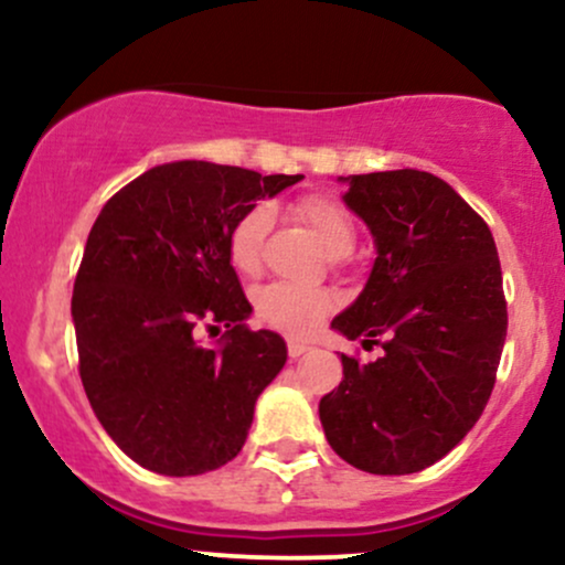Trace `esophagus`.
<instances>
[{
    "label": "esophagus",
    "instance_id": "1",
    "mask_svg": "<svg viewBox=\"0 0 565 565\" xmlns=\"http://www.w3.org/2000/svg\"><path fill=\"white\" fill-rule=\"evenodd\" d=\"M287 350H289V359H300L302 353H308L310 345L302 340H287Z\"/></svg>",
    "mask_w": 565,
    "mask_h": 565
}]
</instances>
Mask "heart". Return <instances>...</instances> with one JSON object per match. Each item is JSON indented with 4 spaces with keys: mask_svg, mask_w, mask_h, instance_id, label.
<instances>
[{
    "mask_svg": "<svg viewBox=\"0 0 565 565\" xmlns=\"http://www.w3.org/2000/svg\"><path fill=\"white\" fill-rule=\"evenodd\" d=\"M297 220H302L319 236L329 255L340 257L353 249L355 225L340 201L327 193H302L291 204ZM274 212L268 204H252L236 217L228 231V260L238 274L255 276L263 265L265 238H268ZM340 305L337 291L329 287H297L274 281L255 291V313L268 327L295 337L313 332Z\"/></svg>",
    "mask_w": 565,
    "mask_h": 565,
    "instance_id": "obj_1",
    "label": "heart"
}]
</instances>
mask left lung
<instances>
[{
    "mask_svg": "<svg viewBox=\"0 0 565 565\" xmlns=\"http://www.w3.org/2000/svg\"><path fill=\"white\" fill-rule=\"evenodd\" d=\"M345 204L372 228L377 260L332 327L385 353L342 355L321 425L353 468L406 476L446 457L489 404L508 337L502 268L486 220L436 174H353Z\"/></svg>",
    "mask_w": 565,
    "mask_h": 565,
    "instance_id": "8db88e82",
    "label": "left lung"
}]
</instances>
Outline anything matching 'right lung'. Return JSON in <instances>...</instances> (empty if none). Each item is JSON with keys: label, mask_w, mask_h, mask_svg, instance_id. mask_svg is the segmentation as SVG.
I'll return each instance as SVG.
<instances>
[{"label": "right lung", "mask_w": 565, "mask_h": 565, "mask_svg": "<svg viewBox=\"0 0 565 565\" xmlns=\"http://www.w3.org/2000/svg\"><path fill=\"white\" fill-rule=\"evenodd\" d=\"M302 174L172 161L116 191L97 215L74 281L79 377L127 457L161 476H201L242 451L255 401L287 361L228 260V231L257 199ZM230 327L220 351L201 326Z\"/></svg>", "instance_id": "1"}]
</instances>
